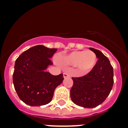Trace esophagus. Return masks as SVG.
<instances>
[{"mask_svg":"<svg viewBox=\"0 0 128 128\" xmlns=\"http://www.w3.org/2000/svg\"><path fill=\"white\" fill-rule=\"evenodd\" d=\"M63 76H64V78H67L70 77V75H69V74L67 73V72H64V74H63Z\"/></svg>","mask_w":128,"mask_h":128,"instance_id":"34e87169","label":"esophagus"}]
</instances>
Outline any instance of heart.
<instances>
[{"label":"heart","mask_w":128,"mask_h":128,"mask_svg":"<svg viewBox=\"0 0 128 128\" xmlns=\"http://www.w3.org/2000/svg\"><path fill=\"white\" fill-rule=\"evenodd\" d=\"M63 62L70 66H77L80 73L86 74L94 67L97 62V56L91 50L74 51L65 56Z\"/></svg>","instance_id":"b5f03b06"}]
</instances>
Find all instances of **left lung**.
Segmentation results:
<instances>
[{"label":"left lung","instance_id":"8db88e82","mask_svg":"<svg viewBox=\"0 0 128 128\" xmlns=\"http://www.w3.org/2000/svg\"><path fill=\"white\" fill-rule=\"evenodd\" d=\"M98 58L96 64L87 74L72 77L74 84L70 90V98L75 104L92 108L105 101L114 84L113 67L110 60L100 50L90 48Z\"/></svg>","mask_w":128,"mask_h":128}]
</instances>
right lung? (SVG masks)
<instances>
[{"label":"right lung","mask_w":128,"mask_h":128,"mask_svg":"<svg viewBox=\"0 0 128 128\" xmlns=\"http://www.w3.org/2000/svg\"><path fill=\"white\" fill-rule=\"evenodd\" d=\"M56 48L42 45L33 46L18 57L13 73V84L19 98L31 106L50 103L56 88L64 80L63 74L54 76L44 72Z\"/></svg>","instance_id":"obj_1"}]
</instances>
